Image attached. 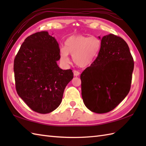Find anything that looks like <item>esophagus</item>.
<instances>
[{"label":"esophagus","instance_id":"34e87169","mask_svg":"<svg viewBox=\"0 0 146 146\" xmlns=\"http://www.w3.org/2000/svg\"><path fill=\"white\" fill-rule=\"evenodd\" d=\"M80 74V72H79V71H76V70L73 71V75H74V76H79Z\"/></svg>","mask_w":146,"mask_h":146}]
</instances>
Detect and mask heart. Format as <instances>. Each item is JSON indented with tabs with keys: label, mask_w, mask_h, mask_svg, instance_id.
<instances>
[{
	"label": "heart",
	"mask_w": 146,
	"mask_h": 146,
	"mask_svg": "<svg viewBox=\"0 0 146 146\" xmlns=\"http://www.w3.org/2000/svg\"><path fill=\"white\" fill-rule=\"evenodd\" d=\"M102 46L100 39L95 36H72L64 42V47L60 50V60L64 63L70 61L69 54L72 55L77 66L85 68L90 66L97 56Z\"/></svg>",
	"instance_id": "1"
}]
</instances>
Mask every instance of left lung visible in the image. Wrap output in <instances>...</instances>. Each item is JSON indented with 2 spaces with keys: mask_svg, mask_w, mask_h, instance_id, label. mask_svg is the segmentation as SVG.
Instances as JSON below:
<instances>
[{
  "mask_svg": "<svg viewBox=\"0 0 146 146\" xmlns=\"http://www.w3.org/2000/svg\"><path fill=\"white\" fill-rule=\"evenodd\" d=\"M102 46L97 59L80 76L83 103L90 110L107 113L128 95L134 70L129 48L113 34L98 36Z\"/></svg>",
  "mask_w": 146,
  "mask_h": 146,
  "instance_id": "1",
  "label": "left lung"
}]
</instances>
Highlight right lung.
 <instances>
[{
	"mask_svg": "<svg viewBox=\"0 0 146 146\" xmlns=\"http://www.w3.org/2000/svg\"><path fill=\"white\" fill-rule=\"evenodd\" d=\"M60 49L48 31L27 37L14 62L15 88L31 109L48 113L61 103L64 88L73 78L71 70L58 66Z\"/></svg>",
	"mask_w": 146,
	"mask_h": 146,
	"instance_id": "1",
	"label": "right lung"
}]
</instances>
